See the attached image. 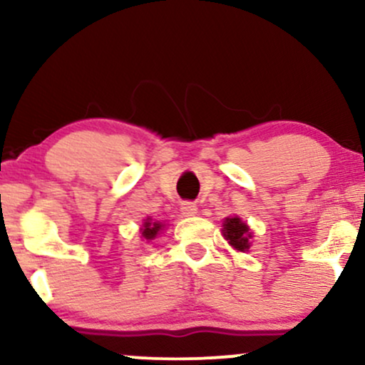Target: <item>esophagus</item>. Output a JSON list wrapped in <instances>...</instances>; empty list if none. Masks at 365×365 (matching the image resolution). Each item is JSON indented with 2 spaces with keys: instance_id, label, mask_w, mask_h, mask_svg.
Returning <instances> with one entry per match:
<instances>
[{
  "instance_id": "1",
  "label": "esophagus",
  "mask_w": 365,
  "mask_h": 365,
  "mask_svg": "<svg viewBox=\"0 0 365 365\" xmlns=\"http://www.w3.org/2000/svg\"><path fill=\"white\" fill-rule=\"evenodd\" d=\"M180 211H182L183 216H194L197 215V206L194 202H182V206H180Z\"/></svg>"
}]
</instances>
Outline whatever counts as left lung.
<instances>
[{"label": "left lung", "instance_id": "left-lung-1", "mask_svg": "<svg viewBox=\"0 0 365 365\" xmlns=\"http://www.w3.org/2000/svg\"><path fill=\"white\" fill-rule=\"evenodd\" d=\"M223 235L230 242V245L235 247L240 252L249 250V238L252 235L249 232V226L242 223L240 217H226L223 225Z\"/></svg>", "mask_w": 365, "mask_h": 365}]
</instances>
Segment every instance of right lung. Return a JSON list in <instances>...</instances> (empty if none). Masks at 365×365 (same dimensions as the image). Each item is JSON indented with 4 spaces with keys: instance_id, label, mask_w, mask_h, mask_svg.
<instances>
[{
    "instance_id": "right-lung-1",
    "label": "right lung",
    "mask_w": 365,
    "mask_h": 365,
    "mask_svg": "<svg viewBox=\"0 0 365 365\" xmlns=\"http://www.w3.org/2000/svg\"><path fill=\"white\" fill-rule=\"evenodd\" d=\"M161 223H150L149 220H145L144 226H142V237L148 238V240H153L158 235L159 230H161Z\"/></svg>"
}]
</instances>
